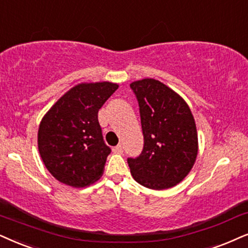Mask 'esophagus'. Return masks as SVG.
<instances>
[{
	"instance_id": "34e87169",
	"label": "esophagus",
	"mask_w": 248,
	"mask_h": 248,
	"mask_svg": "<svg viewBox=\"0 0 248 248\" xmlns=\"http://www.w3.org/2000/svg\"><path fill=\"white\" fill-rule=\"evenodd\" d=\"M114 151L117 153H122L124 152V146H122V144H119V145H117L114 147Z\"/></svg>"
}]
</instances>
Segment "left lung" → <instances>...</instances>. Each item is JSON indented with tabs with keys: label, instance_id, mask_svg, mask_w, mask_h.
<instances>
[{
	"label": "left lung",
	"instance_id": "left-lung-1",
	"mask_svg": "<svg viewBox=\"0 0 248 248\" xmlns=\"http://www.w3.org/2000/svg\"><path fill=\"white\" fill-rule=\"evenodd\" d=\"M140 105L144 147L128 159L140 186L165 190L177 186L192 169L198 155V134L192 112L182 97L160 81L130 83Z\"/></svg>",
	"mask_w": 248,
	"mask_h": 248
}]
</instances>
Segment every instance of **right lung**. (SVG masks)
<instances>
[{"label": "right lung", "instance_id": "add662e5", "mask_svg": "<svg viewBox=\"0 0 248 248\" xmlns=\"http://www.w3.org/2000/svg\"><path fill=\"white\" fill-rule=\"evenodd\" d=\"M118 88L108 81L77 84L41 120L37 131L41 159L61 183L84 187L104 173L111 149L103 140L98 111Z\"/></svg>", "mask_w": 248, "mask_h": 248}]
</instances>
